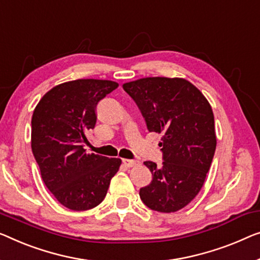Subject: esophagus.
Instances as JSON below:
<instances>
[{
  "instance_id": "1",
  "label": "esophagus",
  "mask_w": 260,
  "mask_h": 260,
  "mask_svg": "<svg viewBox=\"0 0 260 260\" xmlns=\"http://www.w3.org/2000/svg\"><path fill=\"white\" fill-rule=\"evenodd\" d=\"M122 164L126 166V167H134V166L139 165V161H134V160H128V158H123L122 160Z\"/></svg>"
}]
</instances>
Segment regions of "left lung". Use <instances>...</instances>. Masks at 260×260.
Wrapping results in <instances>:
<instances>
[{"label":"left lung","instance_id":"left-lung-1","mask_svg":"<svg viewBox=\"0 0 260 260\" xmlns=\"http://www.w3.org/2000/svg\"><path fill=\"white\" fill-rule=\"evenodd\" d=\"M137 104L147 129L164 133L162 165L146 161L153 180L140 199L158 212H175L203 187L216 149L215 119L210 104L188 80L148 77L122 85Z\"/></svg>","mask_w":260,"mask_h":260}]
</instances>
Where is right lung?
Masks as SVG:
<instances>
[{"mask_svg":"<svg viewBox=\"0 0 260 260\" xmlns=\"http://www.w3.org/2000/svg\"><path fill=\"white\" fill-rule=\"evenodd\" d=\"M115 81L78 79L45 93L31 119V149L46 188L71 210L96 207L105 199L120 158L87 154L86 132L95 126V107Z\"/></svg>","mask_w":260,"mask_h":260,"instance_id":"1","label":"right lung"}]
</instances>
